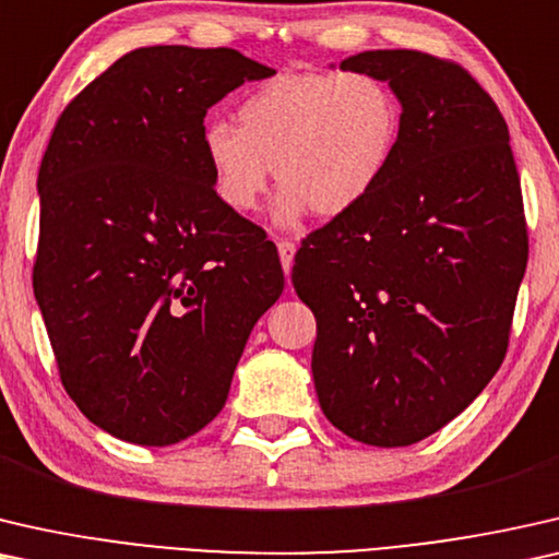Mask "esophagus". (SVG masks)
Masks as SVG:
<instances>
[{"label": "esophagus", "instance_id": "1", "mask_svg": "<svg viewBox=\"0 0 559 559\" xmlns=\"http://www.w3.org/2000/svg\"><path fill=\"white\" fill-rule=\"evenodd\" d=\"M278 246V255H281V263H283V271H286V276H288V271H290V265H294V255H296V246L290 240H278L276 242Z\"/></svg>", "mask_w": 559, "mask_h": 559}]
</instances>
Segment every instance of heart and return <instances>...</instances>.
Here are the masks:
<instances>
[{"instance_id":"heart-1","label":"heart","mask_w":559,"mask_h":559,"mask_svg":"<svg viewBox=\"0 0 559 559\" xmlns=\"http://www.w3.org/2000/svg\"><path fill=\"white\" fill-rule=\"evenodd\" d=\"M238 129L210 123L202 133L212 190L233 212H250L269 190L273 167L286 185L278 223L313 210L344 217L388 175L403 111L380 78L349 73H278L240 100Z\"/></svg>"}]
</instances>
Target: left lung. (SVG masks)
Segmentation results:
<instances>
[{"mask_svg":"<svg viewBox=\"0 0 559 559\" xmlns=\"http://www.w3.org/2000/svg\"><path fill=\"white\" fill-rule=\"evenodd\" d=\"M403 106L388 175L301 242L294 288L317 317L319 405L367 445L428 438L501 367L526 269L522 187L504 116L455 62L367 50L340 62Z\"/></svg>","mask_w":559,"mask_h":559,"instance_id":"obj_1","label":"left lung"}]
</instances>
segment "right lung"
I'll return each mask as SVG.
<instances>
[{"mask_svg":"<svg viewBox=\"0 0 559 559\" xmlns=\"http://www.w3.org/2000/svg\"><path fill=\"white\" fill-rule=\"evenodd\" d=\"M273 73L230 47H139L55 123L35 298L68 395L126 443L207 426L283 290L276 246L217 200L202 152L207 108Z\"/></svg>","mask_w":559,"mask_h":559,"instance_id":"1","label":"right lung"}]
</instances>
